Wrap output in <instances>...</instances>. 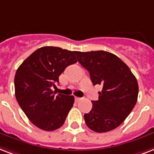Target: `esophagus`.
<instances>
[{"mask_svg": "<svg viewBox=\"0 0 154 154\" xmlns=\"http://www.w3.org/2000/svg\"><path fill=\"white\" fill-rule=\"evenodd\" d=\"M75 101L76 102H78V101H79L81 100V98H79V97H75Z\"/></svg>", "mask_w": 154, "mask_h": 154, "instance_id": "34e87169", "label": "esophagus"}]
</instances>
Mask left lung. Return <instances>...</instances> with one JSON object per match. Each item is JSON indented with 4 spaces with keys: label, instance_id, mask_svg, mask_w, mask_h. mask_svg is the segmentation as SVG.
<instances>
[{
    "label": "left lung",
    "instance_id": "8db88e82",
    "mask_svg": "<svg viewBox=\"0 0 154 154\" xmlns=\"http://www.w3.org/2000/svg\"><path fill=\"white\" fill-rule=\"evenodd\" d=\"M79 63L88 70L93 85L102 86L98 100L84 114L87 126L96 133H106L120 125L134 108L138 83L130 69L120 58L103 51H75Z\"/></svg>",
    "mask_w": 154,
    "mask_h": 154
}]
</instances>
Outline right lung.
I'll return each mask as SVG.
<instances>
[{"label":"right lung","mask_w":154,"mask_h":154,"mask_svg":"<svg viewBox=\"0 0 154 154\" xmlns=\"http://www.w3.org/2000/svg\"><path fill=\"white\" fill-rule=\"evenodd\" d=\"M75 51L43 46L31 54L17 70L15 96L28 119L45 131L58 129L73 106V96L55 95L58 77L66 66L75 63Z\"/></svg>","instance_id":"add662e5"}]
</instances>
